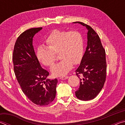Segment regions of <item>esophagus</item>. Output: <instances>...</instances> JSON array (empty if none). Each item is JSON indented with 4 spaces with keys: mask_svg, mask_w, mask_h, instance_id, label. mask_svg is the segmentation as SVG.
Listing matches in <instances>:
<instances>
[{
    "mask_svg": "<svg viewBox=\"0 0 125 125\" xmlns=\"http://www.w3.org/2000/svg\"><path fill=\"white\" fill-rule=\"evenodd\" d=\"M68 78V76H63V77H60V79H61V80H65V79H67Z\"/></svg>",
    "mask_w": 125,
    "mask_h": 125,
    "instance_id": "obj_1",
    "label": "esophagus"
}]
</instances>
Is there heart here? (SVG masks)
<instances>
[{"label":"heart","mask_w":125,"mask_h":125,"mask_svg":"<svg viewBox=\"0 0 125 125\" xmlns=\"http://www.w3.org/2000/svg\"><path fill=\"white\" fill-rule=\"evenodd\" d=\"M45 42L47 47L40 46L37 50L39 61L43 65L52 67L59 53L61 62L52 68V74L60 77L66 74L73 64L81 62L84 54L83 35L79 31L55 29L51 31Z\"/></svg>","instance_id":"obj_1"}]
</instances>
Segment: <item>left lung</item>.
I'll return each instance as SVG.
<instances>
[{
  "mask_svg": "<svg viewBox=\"0 0 125 125\" xmlns=\"http://www.w3.org/2000/svg\"><path fill=\"white\" fill-rule=\"evenodd\" d=\"M88 29V45L80 64L75 71L80 85L75 96L81 100L94 99L102 89L106 77L105 50L100 37L90 26L77 21Z\"/></svg>",
  "mask_w": 125,
  "mask_h": 125,
  "instance_id": "obj_1",
  "label": "left lung"
}]
</instances>
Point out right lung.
Returning <instances> with one entry per match:
<instances>
[{
  "label": "right lung",
  "mask_w": 125,
  "mask_h": 125,
  "mask_svg": "<svg viewBox=\"0 0 125 125\" xmlns=\"http://www.w3.org/2000/svg\"><path fill=\"white\" fill-rule=\"evenodd\" d=\"M42 29H30L18 37L12 61L15 74L23 93L35 104L45 106L56 97L58 80L47 79L49 72L41 67L33 49V37Z\"/></svg>",
  "instance_id": "obj_1"
}]
</instances>
